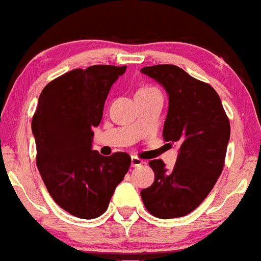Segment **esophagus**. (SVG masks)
Masks as SVG:
<instances>
[{
    "label": "esophagus",
    "mask_w": 261,
    "mask_h": 261,
    "mask_svg": "<svg viewBox=\"0 0 261 261\" xmlns=\"http://www.w3.org/2000/svg\"><path fill=\"white\" fill-rule=\"evenodd\" d=\"M130 164H132V166H140L143 164V160L138 159L137 156H132V158H130Z\"/></svg>",
    "instance_id": "esophagus-1"
}]
</instances>
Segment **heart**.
Returning <instances> with one entry per match:
<instances>
[{"label":"heart","mask_w":261,"mask_h":261,"mask_svg":"<svg viewBox=\"0 0 261 261\" xmlns=\"http://www.w3.org/2000/svg\"><path fill=\"white\" fill-rule=\"evenodd\" d=\"M156 88H153V87H143V88H141L138 92H150V91H155Z\"/></svg>","instance_id":"1"}]
</instances>
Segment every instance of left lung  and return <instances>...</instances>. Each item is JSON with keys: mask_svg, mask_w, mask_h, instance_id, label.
<instances>
[{"mask_svg": "<svg viewBox=\"0 0 261 261\" xmlns=\"http://www.w3.org/2000/svg\"><path fill=\"white\" fill-rule=\"evenodd\" d=\"M141 73L164 87L169 108L164 123L166 142L179 145L173 169L151 160L155 180L141 191L146 209L160 219L185 217L202 202L222 174L230 125L210 84L175 65L145 66Z\"/></svg>", "mask_w": 261, "mask_h": 261, "instance_id": "1", "label": "left lung"}]
</instances>
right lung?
<instances>
[{
  "label": "right lung",
  "instance_id": "right-lung-1",
  "mask_svg": "<svg viewBox=\"0 0 261 261\" xmlns=\"http://www.w3.org/2000/svg\"><path fill=\"white\" fill-rule=\"evenodd\" d=\"M126 66L74 69L49 82L32 120L37 166L47 191L74 217L93 219L106 212L116 186L130 166V156H102L92 150L111 86Z\"/></svg>",
  "mask_w": 261,
  "mask_h": 261
}]
</instances>
